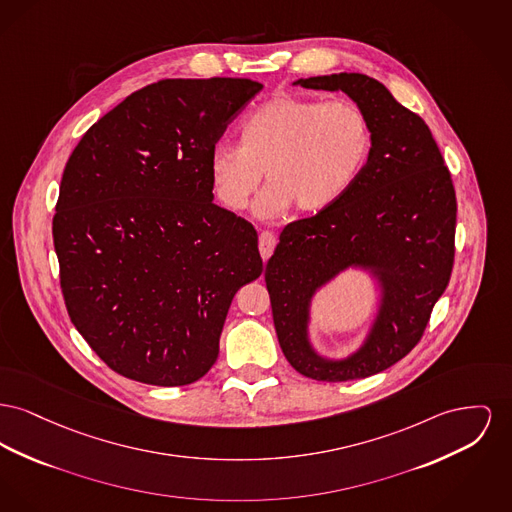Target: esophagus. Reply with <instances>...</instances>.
Wrapping results in <instances>:
<instances>
[{
	"label": "esophagus",
	"mask_w": 512,
	"mask_h": 512,
	"mask_svg": "<svg viewBox=\"0 0 512 512\" xmlns=\"http://www.w3.org/2000/svg\"><path fill=\"white\" fill-rule=\"evenodd\" d=\"M274 247H276V236L272 232H261V236H259V251H261L263 261H269Z\"/></svg>",
	"instance_id": "34e87169"
}]
</instances>
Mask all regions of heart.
<instances>
[{"label":"heart","mask_w":512,"mask_h":512,"mask_svg":"<svg viewBox=\"0 0 512 512\" xmlns=\"http://www.w3.org/2000/svg\"><path fill=\"white\" fill-rule=\"evenodd\" d=\"M373 131L350 100L280 94L253 110L240 125V145L218 143L209 172L218 201L241 211L265 178L257 201L263 216L294 209L325 211L340 201L369 160Z\"/></svg>","instance_id":"heart-1"}]
</instances>
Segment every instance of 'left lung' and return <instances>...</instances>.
<instances>
[{
    "mask_svg": "<svg viewBox=\"0 0 512 512\" xmlns=\"http://www.w3.org/2000/svg\"><path fill=\"white\" fill-rule=\"evenodd\" d=\"M303 89L346 92L365 112L373 147L358 181L332 207L288 224L265 269L272 319L290 365L315 381L365 379L418 344L451 280L456 193L427 123L361 73L300 79ZM348 264L380 274L386 298L366 346L344 362L306 342L312 292Z\"/></svg>",
    "mask_w": 512,
    "mask_h": 512,
    "instance_id": "1",
    "label": "left lung"
}]
</instances>
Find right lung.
<instances>
[{"instance_id":"obj_1","label":"right lung","mask_w":512,"mask_h":512,"mask_svg":"<svg viewBox=\"0 0 512 512\" xmlns=\"http://www.w3.org/2000/svg\"><path fill=\"white\" fill-rule=\"evenodd\" d=\"M261 91L232 77L152 83L96 121L65 164L52 222L63 301L127 379H201L236 292L263 272L253 224L212 203L209 172L228 123Z\"/></svg>"}]
</instances>
